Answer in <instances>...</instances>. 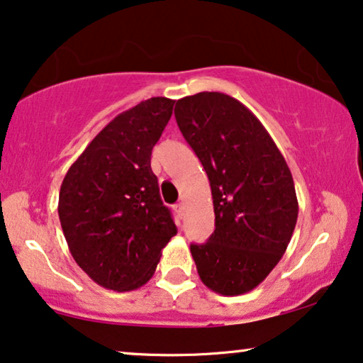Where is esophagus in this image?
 <instances>
[{"label": "esophagus", "instance_id": "obj_1", "mask_svg": "<svg viewBox=\"0 0 363 363\" xmlns=\"http://www.w3.org/2000/svg\"><path fill=\"white\" fill-rule=\"evenodd\" d=\"M174 211H176L179 216H182L184 214V204H182V202H179V204L174 206Z\"/></svg>", "mask_w": 363, "mask_h": 363}]
</instances>
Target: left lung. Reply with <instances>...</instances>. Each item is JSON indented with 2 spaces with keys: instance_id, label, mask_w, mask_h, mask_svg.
I'll list each match as a JSON object with an SVG mask.
<instances>
[{
  "instance_id": "obj_1",
  "label": "left lung",
  "mask_w": 363,
  "mask_h": 363,
  "mask_svg": "<svg viewBox=\"0 0 363 363\" xmlns=\"http://www.w3.org/2000/svg\"><path fill=\"white\" fill-rule=\"evenodd\" d=\"M174 116L214 202V232L191 244L197 274L216 294L240 296L267 277L292 239L298 202L291 169L262 123L230 96H186Z\"/></svg>"
}]
</instances>
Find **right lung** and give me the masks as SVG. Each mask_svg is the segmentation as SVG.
Instances as JSON below:
<instances>
[{
  "label": "right lung",
  "instance_id": "obj_1",
  "mask_svg": "<svg viewBox=\"0 0 363 363\" xmlns=\"http://www.w3.org/2000/svg\"><path fill=\"white\" fill-rule=\"evenodd\" d=\"M172 108V99L151 98L116 116L61 184L57 214L67 247L104 289L129 292L144 286L177 234L151 169L152 147Z\"/></svg>",
  "mask_w": 363,
  "mask_h": 363
}]
</instances>
